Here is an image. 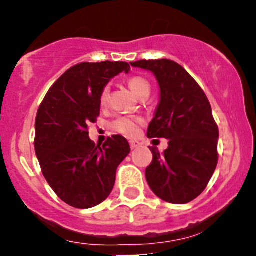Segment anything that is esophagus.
I'll use <instances>...</instances> for the list:
<instances>
[{"instance_id":"obj_1","label":"esophagus","mask_w":256,"mask_h":256,"mask_svg":"<svg viewBox=\"0 0 256 256\" xmlns=\"http://www.w3.org/2000/svg\"><path fill=\"white\" fill-rule=\"evenodd\" d=\"M128 143H130L131 149H136V148H138V146H140V143L138 142L137 140H128Z\"/></svg>"}]
</instances>
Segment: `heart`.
I'll use <instances>...</instances> for the list:
<instances>
[{
  "instance_id": "obj_1",
  "label": "heart",
  "mask_w": 256,
  "mask_h": 256,
  "mask_svg": "<svg viewBox=\"0 0 256 256\" xmlns=\"http://www.w3.org/2000/svg\"><path fill=\"white\" fill-rule=\"evenodd\" d=\"M128 88L132 90V92L134 95H137L138 98H142L143 96L149 95L150 94V84L146 79L142 77H134L128 78ZM108 100H110V88L106 86L104 90L101 91V95H100V104L102 106H106L108 104ZM143 124V119L140 116H119L118 119L114 120L112 122L110 128L112 130L118 132L120 134H124L128 137H134L136 136L140 131V126Z\"/></svg>"
}]
</instances>
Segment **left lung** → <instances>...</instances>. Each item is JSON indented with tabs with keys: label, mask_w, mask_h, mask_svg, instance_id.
I'll return each mask as SVG.
<instances>
[{
	"label": "left lung",
	"mask_w": 256,
	"mask_h": 256,
	"mask_svg": "<svg viewBox=\"0 0 256 256\" xmlns=\"http://www.w3.org/2000/svg\"><path fill=\"white\" fill-rule=\"evenodd\" d=\"M131 66L152 71L160 86V102L146 136L168 140L164 154L150 148L146 182L164 201L188 204L201 195L218 164L219 130L210 101L198 82L174 61L140 60Z\"/></svg>",
	"instance_id": "1"
}]
</instances>
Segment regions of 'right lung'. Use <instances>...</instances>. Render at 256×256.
Masks as SVG:
<instances>
[{
    "instance_id": "1",
    "label": "right lung",
    "mask_w": 256,
    "mask_h": 256,
    "mask_svg": "<svg viewBox=\"0 0 256 256\" xmlns=\"http://www.w3.org/2000/svg\"><path fill=\"white\" fill-rule=\"evenodd\" d=\"M122 71H130V64H76L52 84L38 108L34 150L44 178L58 198L79 210L110 196L116 168L130 152L125 137L114 134L100 146L88 131L100 116L101 91Z\"/></svg>"
}]
</instances>
